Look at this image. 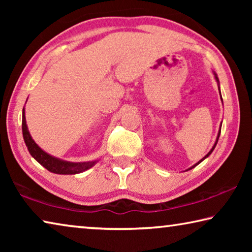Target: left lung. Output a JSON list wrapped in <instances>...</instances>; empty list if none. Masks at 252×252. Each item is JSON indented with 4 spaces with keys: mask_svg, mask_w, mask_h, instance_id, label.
<instances>
[{
    "mask_svg": "<svg viewBox=\"0 0 252 252\" xmlns=\"http://www.w3.org/2000/svg\"><path fill=\"white\" fill-rule=\"evenodd\" d=\"M215 75H216V74H215ZM216 79H217V81H218V82H219V80H218V78H217V75H216ZM221 100H222V99H221ZM219 135H220V131H219V133H218V136H217V141H216V143H215V146H213V147H212V149H211V150H210V151H209V153H208V155H207L206 157H204V158H203V159H201V160H200V161L198 162V163H197V164H194V165H193V167H191L190 169H192V168H194V167H195V165H198V164L200 163V162H201V161H203L204 159H206V158H207V157H209V156H210V155H211V152L213 151V149H215V147H216V144H217V142H218V140H219Z\"/></svg>",
    "mask_w": 252,
    "mask_h": 252,
    "instance_id": "8db88e82",
    "label": "left lung"
}]
</instances>
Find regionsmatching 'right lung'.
I'll list each match as a JSON object with an SVG mask.
<instances>
[{"mask_svg": "<svg viewBox=\"0 0 252 252\" xmlns=\"http://www.w3.org/2000/svg\"><path fill=\"white\" fill-rule=\"evenodd\" d=\"M22 132H23V139L24 142L27 144L29 152L31 156L35 159L40 164L49 170V171L57 173V174H76L80 172H83L85 170L90 169L96 161L91 162H67L57 159L52 156L48 155L42 149L34 142V140L30 135V132L28 130L27 121H25V114L23 109V116H22Z\"/></svg>", "mask_w": 252, "mask_h": 252, "instance_id": "add662e5", "label": "right lung"}]
</instances>
